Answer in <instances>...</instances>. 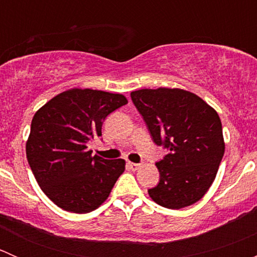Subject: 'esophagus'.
<instances>
[{
	"mask_svg": "<svg viewBox=\"0 0 257 257\" xmlns=\"http://www.w3.org/2000/svg\"><path fill=\"white\" fill-rule=\"evenodd\" d=\"M128 167H129V169H132V170H133V172H136V170L139 169V167H141V164H137V163L128 162Z\"/></svg>",
	"mask_w": 257,
	"mask_h": 257,
	"instance_id": "esophagus-1",
	"label": "esophagus"
}]
</instances>
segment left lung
<instances>
[{"label": "left lung", "instance_id": "8db88e82", "mask_svg": "<svg viewBox=\"0 0 257 257\" xmlns=\"http://www.w3.org/2000/svg\"><path fill=\"white\" fill-rule=\"evenodd\" d=\"M131 97L154 143L170 150L155 164L160 180L148 190L149 196L168 209L193 205L211 186L224 155L219 114L180 88L139 89Z\"/></svg>", "mask_w": 257, "mask_h": 257}]
</instances>
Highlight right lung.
Instances as JSON below:
<instances>
[{
    "mask_svg": "<svg viewBox=\"0 0 257 257\" xmlns=\"http://www.w3.org/2000/svg\"><path fill=\"white\" fill-rule=\"evenodd\" d=\"M126 103L119 93L72 88L36 112L26 154L38 185L57 206L85 214L107 200L125 160L92 155L87 144L102 136L108 114Z\"/></svg>",
    "mask_w": 257,
    "mask_h": 257,
    "instance_id": "right-lung-1",
    "label": "right lung"
}]
</instances>
